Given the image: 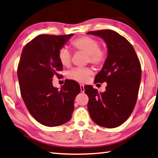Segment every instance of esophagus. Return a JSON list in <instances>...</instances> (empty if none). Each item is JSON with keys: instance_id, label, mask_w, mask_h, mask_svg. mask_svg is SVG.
<instances>
[{"instance_id": "obj_1", "label": "esophagus", "mask_w": 158, "mask_h": 158, "mask_svg": "<svg viewBox=\"0 0 158 158\" xmlns=\"http://www.w3.org/2000/svg\"><path fill=\"white\" fill-rule=\"evenodd\" d=\"M80 91H81L82 93H84V92H85V86H84V85L80 84Z\"/></svg>"}]
</instances>
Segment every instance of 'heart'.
<instances>
[{"mask_svg": "<svg viewBox=\"0 0 158 158\" xmlns=\"http://www.w3.org/2000/svg\"><path fill=\"white\" fill-rule=\"evenodd\" d=\"M72 46L78 51L85 53L87 56V60L97 66L103 64L106 59V53L100 48L98 40L89 36L77 38L72 42ZM58 59L60 63L65 67H69L71 62L70 52L66 47H62L58 52ZM93 71L89 68H75L68 73L69 78L78 82H86Z\"/></svg>", "mask_w": 158, "mask_h": 158, "instance_id": "1", "label": "heart"}]
</instances>
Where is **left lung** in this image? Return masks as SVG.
<instances>
[{
  "label": "left lung",
  "mask_w": 158,
  "mask_h": 158,
  "mask_svg": "<svg viewBox=\"0 0 158 158\" xmlns=\"http://www.w3.org/2000/svg\"><path fill=\"white\" fill-rule=\"evenodd\" d=\"M87 34L100 37L107 47L106 60L94 80L106 82V91L85 87L89 115L98 125L117 127L129 118L135 107L141 81L140 63L132 44L118 33L107 29Z\"/></svg>",
  "instance_id": "1"
}]
</instances>
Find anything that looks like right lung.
<instances>
[{
	"label": "right lung",
	"instance_id": "obj_1",
	"mask_svg": "<svg viewBox=\"0 0 158 158\" xmlns=\"http://www.w3.org/2000/svg\"><path fill=\"white\" fill-rule=\"evenodd\" d=\"M73 35H39L24 47L20 56L17 74L21 96L33 118L44 126L57 127L70 120L80 92L74 80H66L60 89L52 83L62 69L59 50Z\"/></svg>",
	"mask_w": 158,
	"mask_h": 158
}]
</instances>
